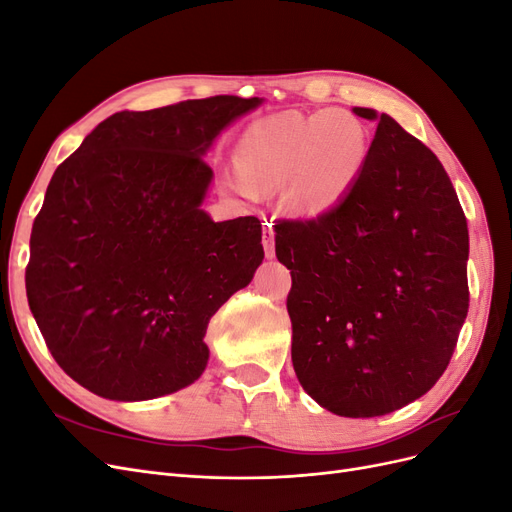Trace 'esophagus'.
Masks as SVG:
<instances>
[{
  "label": "esophagus",
  "instance_id": "1",
  "mask_svg": "<svg viewBox=\"0 0 512 512\" xmlns=\"http://www.w3.org/2000/svg\"><path fill=\"white\" fill-rule=\"evenodd\" d=\"M262 247H265L267 258L275 256V232L269 222H265V226H262Z\"/></svg>",
  "mask_w": 512,
  "mask_h": 512
}]
</instances>
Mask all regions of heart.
Segmentation results:
<instances>
[{
    "mask_svg": "<svg viewBox=\"0 0 512 512\" xmlns=\"http://www.w3.org/2000/svg\"><path fill=\"white\" fill-rule=\"evenodd\" d=\"M367 153L365 126L346 111L277 115L243 134L237 151L243 177L232 183L247 198L286 183L284 207L299 218H318L348 196Z\"/></svg>",
    "mask_w": 512,
    "mask_h": 512,
    "instance_id": "obj_1",
    "label": "heart"
}]
</instances>
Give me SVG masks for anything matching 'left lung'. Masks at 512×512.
I'll return each mask as SVG.
<instances>
[{
	"mask_svg": "<svg viewBox=\"0 0 512 512\" xmlns=\"http://www.w3.org/2000/svg\"><path fill=\"white\" fill-rule=\"evenodd\" d=\"M348 196L316 220L275 226L290 269L292 365L337 416L369 418L423 397L468 316V224L444 166L386 113Z\"/></svg>",
	"mask_w": 512,
	"mask_h": 512,
	"instance_id": "1",
	"label": "left lung"
}]
</instances>
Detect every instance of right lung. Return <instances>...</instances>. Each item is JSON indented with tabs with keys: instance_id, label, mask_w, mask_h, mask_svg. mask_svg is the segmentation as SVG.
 Returning <instances> with one entry per match:
<instances>
[{
	"instance_id": "1",
	"label": "right lung",
	"mask_w": 512,
	"mask_h": 512,
	"mask_svg": "<svg viewBox=\"0 0 512 512\" xmlns=\"http://www.w3.org/2000/svg\"><path fill=\"white\" fill-rule=\"evenodd\" d=\"M262 98L121 111L59 164L29 239V309L87 391L145 401L196 382L211 316L265 252L254 215L213 222L207 151Z\"/></svg>"
}]
</instances>
